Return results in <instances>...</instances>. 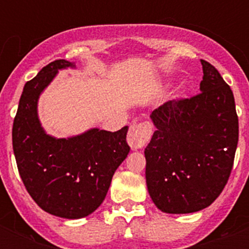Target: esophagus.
Masks as SVG:
<instances>
[{"instance_id":"obj_1","label":"esophagus","mask_w":249,"mask_h":249,"mask_svg":"<svg viewBox=\"0 0 249 249\" xmlns=\"http://www.w3.org/2000/svg\"><path fill=\"white\" fill-rule=\"evenodd\" d=\"M151 136L152 125L148 121H143V123H137V124L130 125L126 141H128L132 150H138L147 143Z\"/></svg>"}]
</instances>
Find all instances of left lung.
Listing matches in <instances>:
<instances>
[{
	"mask_svg": "<svg viewBox=\"0 0 249 249\" xmlns=\"http://www.w3.org/2000/svg\"><path fill=\"white\" fill-rule=\"evenodd\" d=\"M200 93L152 111L156 126L144 150L152 201L165 213L207 208L226 186L235 158L239 123L234 94L207 60Z\"/></svg>",
	"mask_w": 249,
	"mask_h": 249,
	"instance_id": "1",
	"label": "left lung"
}]
</instances>
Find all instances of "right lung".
Listing matches in <instances>:
<instances>
[{"instance_id":"add662e5","label":"right lung","mask_w":249,"mask_h":249,"mask_svg":"<svg viewBox=\"0 0 249 249\" xmlns=\"http://www.w3.org/2000/svg\"><path fill=\"white\" fill-rule=\"evenodd\" d=\"M73 67L56 59L29 80L13 125V148L25 189L45 212L63 218L89 216L105 200L115 170L129 154L128 126L117 132L90 129L55 140L41 128L37 99L58 70Z\"/></svg>"}]
</instances>
